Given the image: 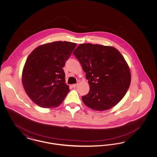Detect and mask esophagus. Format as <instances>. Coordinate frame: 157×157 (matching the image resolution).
I'll list each match as a JSON object with an SVG mask.
<instances>
[{"label":"esophagus","mask_w":157,"mask_h":157,"mask_svg":"<svg viewBox=\"0 0 157 157\" xmlns=\"http://www.w3.org/2000/svg\"><path fill=\"white\" fill-rule=\"evenodd\" d=\"M77 85H78V84H73V85H71V86L74 88H76L77 86Z\"/></svg>","instance_id":"34e87169"}]
</instances>
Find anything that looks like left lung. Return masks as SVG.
I'll return each mask as SVG.
<instances>
[{
  "mask_svg": "<svg viewBox=\"0 0 157 157\" xmlns=\"http://www.w3.org/2000/svg\"><path fill=\"white\" fill-rule=\"evenodd\" d=\"M88 80L90 91L83 102L96 111L108 110L125 96L131 83V72L125 60L115 48L83 44L73 52Z\"/></svg>",
  "mask_w": 157,
  "mask_h": 157,
  "instance_id": "left-lung-1",
  "label": "left lung"
}]
</instances>
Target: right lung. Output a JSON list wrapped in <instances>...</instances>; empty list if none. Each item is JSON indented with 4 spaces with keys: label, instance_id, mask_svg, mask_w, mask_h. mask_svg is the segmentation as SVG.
<instances>
[{
    "label": "right lung",
    "instance_id": "1",
    "mask_svg": "<svg viewBox=\"0 0 157 157\" xmlns=\"http://www.w3.org/2000/svg\"><path fill=\"white\" fill-rule=\"evenodd\" d=\"M76 44L57 41L37 47L23 67L22 83L32 101L43 108L58 106L69 92L62 67Z\"/></svg>",
    "mask_w": 157,
    "mask_h": 157
}]
</instances>
